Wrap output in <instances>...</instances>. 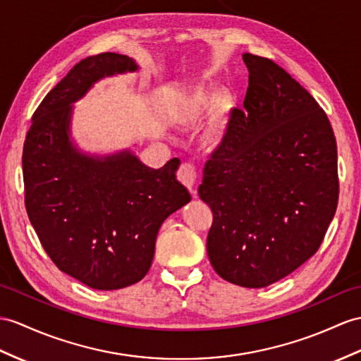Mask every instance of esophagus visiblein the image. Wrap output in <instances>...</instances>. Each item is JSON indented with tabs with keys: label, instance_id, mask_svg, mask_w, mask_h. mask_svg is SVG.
Wrapping results in <instances>:
<instances>
[{
	"label": "esophagus",
	"instance_id": "obj_1",
	"mask_svg": "<svg viewBox=\"0 0 361 361\" xmlns=\"http://www.w3.org/2000/svg\"><path fill=\"white\" fill-rule=\"evenodd\" d=\"M178 179L191 191V195L196 197V191H195L196 169H195V165L190 162H183L178 170Z\"/></svg>",
	"mask_w": 361,
	"mask_h": 361
}]
</instances>
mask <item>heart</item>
<instances>
[{
    "label": "heart",
    "instance_id": "b5f03b06",
    "mask_svg": "<svg viewBox=\"0 0 361 361\" xmlns=\"http://www.w3.org/2000/svg\"><path fill=\"white\" fill-rule=\"evenodd\" d=\"M211 99H213V96H211V93L202 89V87H199V89H196L195 92L190 94V98L187 101V110H188V113H196L200 109L207 107V105L211 102Z\"/></svg>",
    "mask_w": 361,
    "mask_h": 361
}]
</instances>
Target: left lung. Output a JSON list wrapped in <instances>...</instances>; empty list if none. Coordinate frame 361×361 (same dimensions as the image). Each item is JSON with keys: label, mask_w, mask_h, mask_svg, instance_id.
<instances>
[{"label": "left lung", "mask_w": 361, "mask_h": 361, "mask_svg": "<svg viewBox=\"0 0 361 361\" xmlns=\"http://www.w3.org/2000/svg\"><path fill=\"white\" fill-rule=\"evenodd\" d=\"M243 110L205 164L213 211L211 265L224 280L265 288L312 257L337 209V142L326 113L286 70L243 54Z\"/></svg>", "instance_id": "1"}]
</instances>
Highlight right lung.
Segmentation results:
<instances>
[{"label":"right lung","mask_w":361,"mask_h":361,"mask_svg":"<svg viewBox=\"0 0 361 361\" xmlns=\"http://www.w3.org/2000/svg\"><path fill=\"white\" fill-rule=\"evenodd\" d=\"M136 68L110 51L79 61L33 113L23 150L25 209L42 248L61 271L101 291L145 277L162 222L191 200L176 179L178 157L154 170L130 152L89 156L70 140L72 104L98 79Z\"/></svg>","instance_id":"1"}]
</instances>
